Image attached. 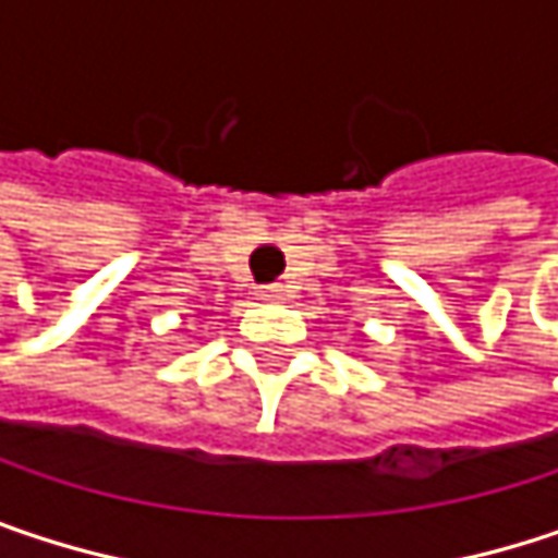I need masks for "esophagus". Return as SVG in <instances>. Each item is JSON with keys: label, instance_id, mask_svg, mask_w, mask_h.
Returning a JSON list of instances; mask_svg holds the SVG:
<instances>
[{"label": "esophagus", "instance_id": "esophagus-1", "mask_svg": "<svg viewBox=\"0 0 558 558\" xmlns=\"http://www.w3.org/2000/svg\"><path fill=\"white\" fill-rule=\"evenodd\" d=\"M255 293H258V300H262V303H283V300H287V290H283L280 283H268V287H258Z\"/></svg>", "mask_w": 558, "mask_h": 558}]
</instances>
